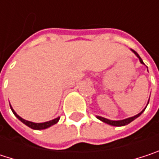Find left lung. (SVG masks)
Listing matches in <instances>:
<instances>
[{
    "instance_id": "obj_1",
    "label": "left lung",
    "mask_w": 159,
    "mask_h": 159,
    "mask_svg": "<svg viewBox=\"0 0 159 159\" xmlns=\"http://www.w3.org/2000/svg\"><path fill=\"white\" fill-rule=\"evenodd\" d=\"M135 55H136V57L139 59V61H140V62L142 63V64H144L143 61V60L141 59V57L139 56V54L136 52V51H134V49H131ZM148 102H149V99H148ZM148 102H147V105H148ZM146 105V106H147ZM146 108V107H145ZM145 108L143 109V111H141L140 113H138L137 115H135V116H134V117H130V118H127V119H124V120H109V119H106V118H103V117H101V116H97V118L98 119V120H100L101 121H103V122H105V123H108L109 125H111V126H117V127H119V126H124V125H127V124H129L130 122H132L133 120H134L136 118H138L142 113H143L144 110H145Z\"/></svg>"
}]
</instances>
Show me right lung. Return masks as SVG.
<instances>
[{"label": "right lung", "instance_id": "add662e5", "mask_svg": "<svg viewBox=\"0 0 159 159\" xmlns=\"http://www.w3.org/2000/svg\"><path fill=\"white\" fill-rule=\"evenodd\" d=\"M10 107H11V110H12L13 113L15 114V116H16V118H17L19 120H21L24 124H25L26 126H28L29 128H31V129H33V130H43V129H47V128H48V127H50V126H52V125L56 124V123L59 121V120H60V117H57L56 119H53V120H51L45 121V122H39V123L32 122V121H29V120H25V119L21 118V117L16 113V111H14V109L12 108V106H11V105H10Z\"/></svg>", "mask_w": 159, "mask_h": 159}]
</instances>
